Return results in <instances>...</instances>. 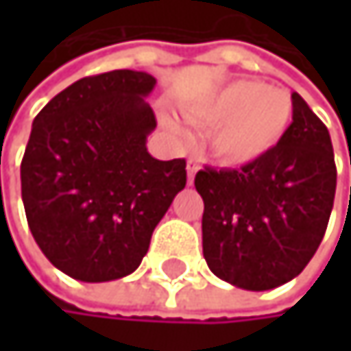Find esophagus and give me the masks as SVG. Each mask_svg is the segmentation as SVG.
Segmentation results:
<instances>
[{"instance_id": "1", "label": "esophagus", "mask_w": 351, "mask_h": 351, "mask_svg": "<svg viewBox=\"0 0 351 351\" xmlns=\"http://www.w3.org/2000/svg\"><path fill=\"white\" fill-rule=\"evenodd\" d=\"M197 171H199V160L189 158V162H186V180H189V184H193Z\"/></svg>"}]
</instances>
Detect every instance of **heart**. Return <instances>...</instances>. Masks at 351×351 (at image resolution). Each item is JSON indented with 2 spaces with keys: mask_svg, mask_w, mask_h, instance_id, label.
<instances>
[{
  "mask_svg": "<svg viewBox=\"0 0 351 351\" xmlns=\"http://www.w3.org/2000/svg\"><path fill=\"white\" fill-rule=\"evenodd\" d=\"M191 123L213 125L209 148L217 160L242 167L270 152L293 121V97L282 87H266L258 81H234L209 97L184 109ZM173 132L180 125L165 119Z\"/></svg>",
  "mask_w": 351,
  "mask_h": 351,
  "instance_id": "1",
  "label": "heart"
}]
</instances>
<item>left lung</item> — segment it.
Listing matches in <instances>:
<instances>
[{"label":"left lung","instance_id":"left-lung-1","mask_svg":"<svg viewBox=\"0 0 351 351\" xmlns=\"http://www.w3.org/2000/svg\"><path fill=\"white\" fill-rule=\"evenodd\" d=\"M335 182L329 132L293 93V123L270 152L242 169L195 176L209 270L245 291H270L299 276L327 230Z\"/></svg>","mask_w":351,"mask_h":351}]
</instances>
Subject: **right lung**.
<instances>
[{
  "mask_svg": "<svg viewBox=\"0 0 351 351\" xmlns=\"http://www.w3.org/2000/svg\"><path fill=\"white\" fill-rule=\"evenodd\" d=\"M142 71L85 77L32 121L22 160V201L42 254L83 282L132 274L158 221L186 184L182 158L158 160L146 140L156 117Z\"/></svg>",
  "mask_w": 351,
  "mask_h": 351,
  "instance_id": "right-lung-1",
  "label": "right lung"
}]
</instances>
